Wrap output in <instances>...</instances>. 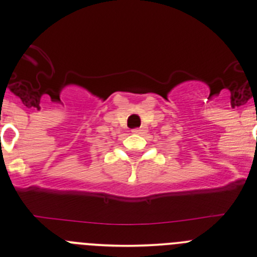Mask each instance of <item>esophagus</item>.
I'll return each instance as SVG.
<instances>
[{
	"label": "esophagus",
	"instance_id": "obj_1",
	"mask_svg": "<svg viewBox=\"0 0 257 257\" xmlns=\"http://www.w3.org/2000/svg\"><path fill=\"white\" fill-rule=\"evenodd\" d=\"M132 132H133L134 134H137V136H144V134L148 132V126L147 125H142V126H139V128L133 129Z\"/></svg>",
	"mask_w": 257,
	"mask_h": 257
}]
</instances>
